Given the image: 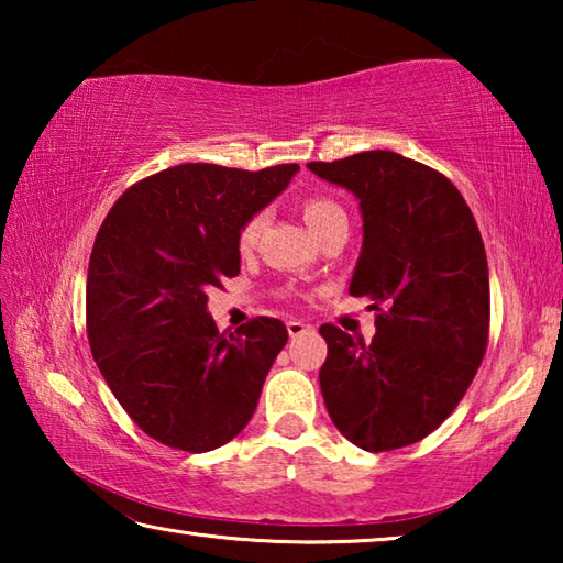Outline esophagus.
<instances>
[{"instance_id":"34e87169","label":"esophagus","mask_w":563,"mask_h":563,"mask_svg":"<svg viewBox=\"0 0 563 563\" xmlns=\"http://www.w3.org/2000/svg\"><path fill=\"white\" fill-rule=\"evenodd\" d=\"M305 332H310V325H305L300 320H288V335L290 338H300Z\"/></svg>"}]
</instances>
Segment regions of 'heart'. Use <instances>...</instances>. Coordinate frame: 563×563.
Listing matches in <instances>:
<instances>
[{"label":"heart","mask_w":563,"mask_h":563,"mask_svg":"<svg viewBox=\"0 0 563 563\" xmlns=\"http://www.w3.org/2000/svg\"><path fill=\"white\" fill-rule=\"evenodd\" d=\"M302 216L316 235L325 233L332 225L347 223L345 208L328 196H310L308 201L302 203ZM265 223H268V213L265 211H258L247 218V221L241 225V231H238V247H241V251H251V247L258 243Z\"/></svg>","instance_id":"heart-1"}]
</instances>
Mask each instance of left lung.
Returning <instances> with one entry per match:
<instances>
[{"mask_svg": "<svg viewBox=\"0 0 563 563\" xmlns=\"http://www.w3.org/2000/svg\"><path fill=\"white\" fill-rule=\"evenodd\" d=\"M360 198L365 241L350 295L375 310L365 342L320 328V389L340 434L389 452L432 434L460 405L489 342V268L470 206L440 170L395 151L312 161Z\"/></svg>", "mask_w": 563, "mask_h": 563, "instance_id": "obj_1", "label": "left lung"}]
</instances>
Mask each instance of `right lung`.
I'll return each mask as SVG.
<instances>
[{
	"label": "right lung",
	"mask_w": 563,
	"mask_h": 563,
	"mask_svg": "<svg viewBox=\"0 0 563 563\" xmlns=\"http://www.w3.org/2000/svg\"><path fill=\"white\" fill-rule=\"evenodd\" d=\"M298 168L170 166L123 190L103 218L87 275L91 355L141 432L170 450L231 442L288 342L278 318L218 332L206 292L241 273L238 231Z\"/></svg>",
	"instance_id": "obj_1"
}]
</instances>
